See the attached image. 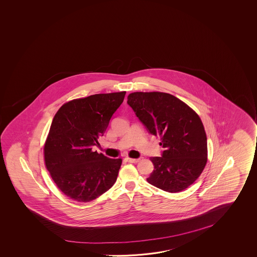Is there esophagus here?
Masks as SVG:
<instances>
[{
  "instance_id": "34e87169",
  "label": "esophagus",
  "mask_w": 257,
  "mask_h": 257,
  "mask_svg": "<svg viewBox=\"0 0 257 257\" xmlns=\"http://www.w3.org/2000/svg\"><path fill=\"white\" fill-rule=\"evenodd\" d=\"M125 160H126L127 162H130V163H137V162H139L141 159H131V158L126 157Z\"/></svg>"
}]
</instances>
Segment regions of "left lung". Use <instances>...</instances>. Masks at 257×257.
<instances>
[{"mask_svg":"<svg viewBox=\"0 0 257 257\" xmlns=\"http://www.w3.org/2000/svg\"><path fill=\"white\" fill-rule=\"evenodd\" d=\"M127 104L164 148L161 157L151 158L154 170L147 181L169 193L187 188L207 162L206 134L199 115L169 93H131Z\"/></svg>","mask_w":257,"mask_h":257,"instance_id":"left-lung-1","label":"left lung"}]
</instances>
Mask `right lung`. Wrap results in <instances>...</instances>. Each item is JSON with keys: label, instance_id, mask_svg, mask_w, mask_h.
I'll use <instances>...</instances> for the list:
<instances>
[{"label": "right lung", "instance_id": "right-lung-1", "mask_svg": "<svg viewBox=\"0 0 257 257\" xmlns=\"http://www.w3.org/2000/svg\"><path fill=\"white\" fill-rule=\"evenodd\" d=\"M125 91L96 94L60 107L47 136L44 154L57 187L77 202H90L109 190L117 178L121 159H109L93 146L99 143Z\"/></svg>", "mask_w": 257, "mask_h": 257}]
</instances>
